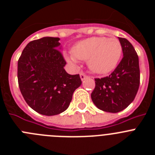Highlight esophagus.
Wrapping results in <instances>:
<instances>
[{
	"mask_svg": "<svg viewBox=\"0 0 155 155\" xmlns=\"http://www.w3.org/2000/svg\"><path fill=\"white\" fill-rule=\"evenodd\" d=\"M80 78H81V81H84V79H85L86 78H87V76H86V75L84 74L81 73L80 74Z\"/></svg>",
	"mask_w": 155,
	"mask_h": 155,
	"instance_id": "1",
	"label": "esophagus"
}]
</instances>
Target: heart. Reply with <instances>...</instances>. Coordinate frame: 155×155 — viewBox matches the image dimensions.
Here are the masks:
<instances>
[{"mask_svg": "<svg viewBox=\"0 0 155 155\" xmlns=\"http://www.w3.org/2000/svg\"><path fill=\"white\" fill-rule=\"evenodd\" d=\"M73 53L65 54L66 60L76 65L81 61H87L92 72L107 74L116 68L122 56L123 48L115 37L94 36L79 41L73 47Z\"/></svg>", "mask_w": 155, "mask_h": 155, "instance_id": "b5f03b06", "label": "heart"}]
</instances>
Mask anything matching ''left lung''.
Instances as JSON below:
<instances>
[{
  "mask_svg": "<svg viewBox=\"0 0 155 155\" xmlns=\"http://www.w3.org/2000/svg\"><path fill=\"white\" fill-rule=\"evenodd\" d=\"M124 57L109 76L95 78L91 92L96 107L107 113H119L135 98L140 85V68L137 53L127 39L119 37Z\"/></svg>",
  "mask_w": 155,
  "mask_h": 155,
  "instance_id": "8db88e82",
  "label": "left lung"
}]
</instances>
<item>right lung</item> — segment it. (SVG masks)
Here are the masks:
<instances>
[{
    "label": "right lung",
    "mask_w": 155,
    "mask_h": 155,
    "mask_svg": "<svg viewBox=\"0 0 155 155\" xmlns=\"http://www.w3.org/2000/svg\"><path fill=\"white\" fill-rule=\"evenodd\" d=\"M60 38L43 37L31 41L18 61L20 91L31 109L45 116H55L68 109L73 93L81 84L79 74H68Z\"/></svg>",
    "instance_id": "right-lung-1"
}]
</instances>
